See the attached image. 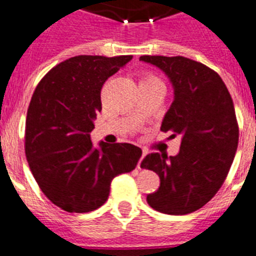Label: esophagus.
<instances>
[{
	"mask_svg": "<svg viewBox=\"0 0 256 256\" xmlns=\"http://www.w3.org/2000/svg\"><path fill=\"white\" fill-rule=\"evenodd\" d=\"M144 156H146V151L144 150H142V155H141V158H140V162H138V164H137V168L138 169H141V162H142V160H144Z\"/></svg>",
	"mask_w": 256,
	"mask_h": 256,
	"instance_id": "esophagus-1",
	"label": "esophagus"
}]
</instances>
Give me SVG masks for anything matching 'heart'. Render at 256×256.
Here are the masks:
<instances>
[{
	"label": "heart",
	"mask_w": 256,
	"mask_h": 256,
	"mask_svg": "<svg viewBox=\"0 0 256 256\" xmlns=\"http://www.w3.org/2000/svg\"><path fill=\"white\" fill-rule=\"evenodd\" d=\"M148 79H156V78H148ZM144 80H146V79H144Z\"/></svg>",
	"instance_id": "b5f03b06"
}]
</instances>
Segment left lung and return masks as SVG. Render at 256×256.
<instances>
[{
	"label": "left lung",
	"mask_w": 256,
	"mask_h": 256,
	"mask_svg": "<svg viewBox=\"0 0 256 256\" xmlns=\"http://www.w3.org/2000/svg\"><path fill=\"white\" fill-rule=\"evenodd\" d=\"M165 73L174 100L162 119V132L180 136L176 156L148 154L141 168L160 177L158 191L148 195L152 209L184 216L209 202L220 188L238 144L232 97L218 73L183 56H141Z\"/></svg>",
	"instance_id": "1"
}]
</instances>
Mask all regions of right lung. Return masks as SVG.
Returning a JSON list of instances; mask_svg holds the SVG:
<instances>
[{
	"label": "right lung",
	"mask_w": 256,
	"mask_h": 256,
	"mask_svg": "<svg viewBox=\"0 0 256 256\" xmlns=\"http://www.w3.org/2000/svg\"><path fill=\"white\" fill-rule=\"evenodd\" d=\"M130 60V55L74 56L52 68L32 96L26 160L46 198L65 212H94L105 204L112 178L132 172L141 158V148L130 144L94 148L90 136L104 83Z\"/></svg>",
	"instance_id": "1"
}]
</instances>
